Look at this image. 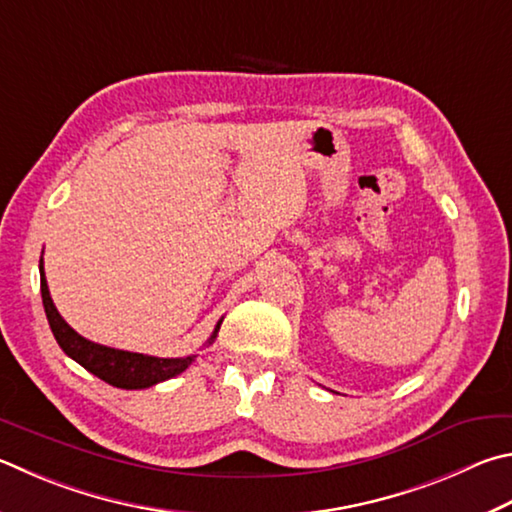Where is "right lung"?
Segmentation results:
<instances>
[{
	"instance_id": "1",
	"label": "right lung",
	"mask_w": 512,
	"mask_h": 512,
	"mask_svg": "<svg viewBox=\"0 0 512 512\" xmlns=\"http://www.w3.org/2000/svg\"><path fill=\"white\" fill-rule=\"evenodd\" d=\"M40 288H42V304H44L46 320H49V327L53 331L55 340H58V345L62 347V351L67 353L69 358L76 360L78 365H82L109 385L120 387V389L152 387L156 383H163L167 378L179 376L181 371L188 369L194 362V358H197V356L156 358V356H145V353L96 345V342L82 338L78 331H73L69 324L64 322L58 309H55L49 286H46L42 259H40ZM219 327H221V320L217 322L215 331H212L208 345L210 342H215Z\"/></svg>"
}]
</instances>
